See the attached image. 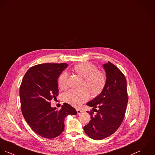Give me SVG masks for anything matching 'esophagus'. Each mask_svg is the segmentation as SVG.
Returning a JSON list of instances; mask_svg holds the SVG:
<instances>
[{"mask_svg": "<svg viewBox=\"0 0 155 155\" xmlns=\"http://www.w3.org/2000/svg\"><path fill=\"white\" fill-rule=\"evenodd\" d=\"M77 114L79 115V114H81L82 113V110H81V109H77Z\"/></svg>", "mask_w": 155, "mask_h": 155, "instance_id": "esophagus-1", "label": "esophagus"}]
</instances>
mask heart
<instances>
[{
  "mask_svg": "<svg viewBox=\"0 0 155 155\" xmlns=\"http://www.w3.org/2000/svg\"><path fill=\"white\" fill-rule=\"evenodd\" d=\"M72 72L83 78V87L80 89H71L64 94V100L67 103L80 107L86 102L90 97H97L101 94L106 84L105 73L97 69V66L91 63H81L75 64L72 69ZM68 74L62 73L58 78V86L61 89L68 87Z\"/></svg>",
  "mask_w": 155,
  "mask_h": 155,
  "instance_id": "heart-1",
  "label": "heart"
}]
</instances>
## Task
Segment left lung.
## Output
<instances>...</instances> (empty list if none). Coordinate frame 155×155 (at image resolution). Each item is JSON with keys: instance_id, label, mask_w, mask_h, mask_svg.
Returning a JSON list of instances; mask_svg holds the SVG:
<instances>
[{"instance_id": "left-lung-1", "label": "left lung", "mask_w": 155, "mask_h": 155, "mask_svg": "<svg viewBox=\"0 0 155 155\" xmlns=\"http://www.w3.org/2000/svg\"><path fill=\"white\" fill-rule=\"evenodd\" d=\"M106 72V84L101 94L87 103L98 108L91 115L89 123L84 126L85 133L91 138L100 140L112 135L121 126L128 102L126 78L114 64L108 61L103 64Z\"/></svg>"}]
</instances>
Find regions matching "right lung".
<instances>
[{"label": "right lung", "mask_w": 155, "mask_h": 155, "mask_svg": "<svg viewBox=\"0 0 155 155\" xmlns=\"http://www.w3.org/2000/svg\"><path fill=\"white\" fill-rule=\"evenodd\" d=\"M68 66L66 63H43L30 68L20 87L21 110L32 130L40 136L52 139L64 129V118L76 115V110L64 103L57 110L51 100L58 95V78Z\"/></svg>", "instance_id": "obj_1"}]
</instances>
